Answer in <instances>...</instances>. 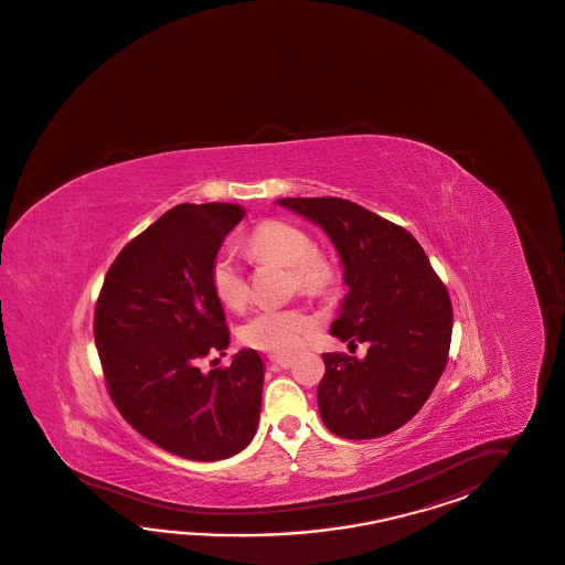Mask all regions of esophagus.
<instances>
[{"label": "esophagus", "instance_id": "esophagus-1", "mask_svg": "<svg viewBox=\"0 0 565 565\" xmlns=\"http://www.w3.org/2000/svg\"><path fill=\"white\" fill-rule=\"evenodd\" d=\"M269 361L276 365V367H281V370H288L289 365L294 363V358L291 355H271Z\"/></svg>", "mask_w": 565, "mask_h": 565}]
</instances>
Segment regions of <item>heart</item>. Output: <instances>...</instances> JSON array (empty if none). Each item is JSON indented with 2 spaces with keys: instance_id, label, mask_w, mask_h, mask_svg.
<instances>
[{
  "instance_id": "obj_1",
  "label": "heart",
  "mask_w": 565,
  "mask_h": 565,
  "mask_svg": "<svg viewBox=\"0 0 565 565\" xmlns=\"http://www.w3.org/2000/svg\"><path fill=\"white\" fill-rule=\"evenodd\" d=\"M248 257L255 262L279 263L289 267L291 284L303 294H322L331 288L334 269L331 262L312 250V238L300 226L284 221H265L247 236ZM210 288L216 300L231 310L247 302V279L228 253H216L210 263ZM317 327V318L302 308H267L248 318L241 327V341L271 355L294 353L303 334Z\"/></svg>"
}]
</instances>
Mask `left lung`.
I'll return each instance as SVG.
<instances>
[{
	"instance_id": "8db88e82",
	"label": "left lung",
	"mask_w": 565,
	"mask_h": 565,
	"mask_svg": "<svg viewBox=\"0 0 565 565\" xmlns=\"http://www.w3.org/2000/svg\"><path fill=\"white\" fill-rule=\"evenodd\" d=\"M329 236L347 296L331 334L365 358L324 353L318 384L322 423L343 439H375L423 408L447 365L454 310L413 234L341 198H281Z\"/></svg>"
}]
</instances>
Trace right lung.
I'll list each match as a JSON object with an SVG mask.
<instances>
[{"mask_svg": "<svg viewBox=\"0 0 565 565\" xmlns=\"http://www.w3.org/2000/svg\"><path fill=\"white\" fill-rule=\"evenodd\" d=\"M238 204H180L126 245L99 294L94 337L116 408L169 454L218 461L257 433L263 361L243 349L231 367L198 361L231 343L210 288V263L243 221Z\"/></svg>", "mask_w": 565, "mask_h": 565, "instance_id": "add662e5", "label": "right lung"}]
</instances>
